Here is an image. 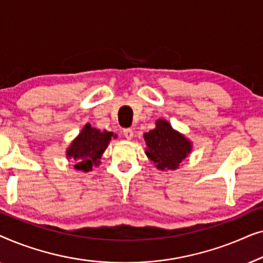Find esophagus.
I'll return each instance as SVG.
<instances>
[{
  "label": "esophagus",
  "mask_w": 263,
  "mask_h": 263,
  "mask_svg": "<svg viewBox=\"0 0 263 263\" xmlns=\"http://www.w3.org/2000/svg\"><path fill=\"white\" fill-rule=\"evenodd\" d=\"M123 136H124L125 139L132 140L133 138H134V132H133V129H130V128L124 129V130H123Z\"/></svg>",
  "instance_id": "esophagus-1"
}]
</instances>
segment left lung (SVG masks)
Wrapping results in <instances>:
<instances>
[{
  "mask_svg": "<svg viewBox=\"0 0 263 263\" xmlns=\"http://www.w3.org/2000/svg\"><path fill=\"white\" fill-rule=\"evenodd\" d=\"M143 138L146 156L159 170H176L192 152V142L165 120H158L156 128L145 133Z\"/></svg>",
  "mask_w": 263,
  "mask_h": 263,
  "instance_id": "left-lung-1",
  "label": "left lung"
}]
</instances>
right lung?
<instances>
[{"instance_id": "add662e5", "label": "right lung", "mask_w": 263, "mask_h": 263, "mask_svg": "<svg viewBox=\"0 0 263 263\" xmlns=\"http://www.w3.org/2000/svg\"><path fill=\"white\" fill-rule=\"evenodd\" d=\"M114 133L100 132L87 123L67 148V157L73 159L77 170L88 172L100 163Z\"/></svg>"}]
</instances>
